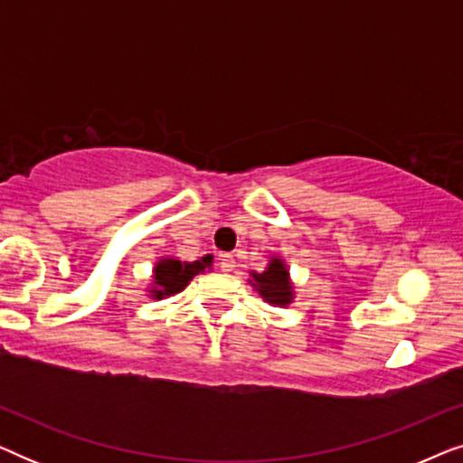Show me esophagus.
<instances>
[{"label": "esophagus", "instance_id": "1", "mask_svg": "<svg viewBox=\"0 0 463 463\" xmlns=\"http://www.w3.org/2000/svg\"><path fill=\"white\" fill-rule=\"evenodd\" d=\"M221 271H233L236 269V259H233L232 255H223L221 257Z\"/></svg>", "mask_w": 463, "mask_h": 463}]
</instances>
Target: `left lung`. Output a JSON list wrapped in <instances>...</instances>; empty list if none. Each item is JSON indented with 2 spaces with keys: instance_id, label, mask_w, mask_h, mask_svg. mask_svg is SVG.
I'll return each instance as SVG.
<instances>
[{
  "instance_id": "left-lung-1",
  "label": "left lung",
  "mask_w": 463,
  "mask_h": 463,
  "mask_svg": "<svg viewBox=\"0 0 463 463\" xmlns=\"http://www.w3.org/2000/svg\"><path fill=\"white\" fill-rule=\"evenodd\" d=\"M252 280H249L259 295L263 297L265 301L271 303V306H280L287 307L288 303H293V282H290L288 269L284 265L282 259L271 257V261L268 263L261 274L252 271Z\"/></svg>"
}]
</instances>
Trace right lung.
I'll list each match as a JSON object with an SVG mask.
<instances>
[{"mask_svg":"<svg viewBox=\"0 0 463 463\" xmlns=\"http://www.w3.org/2000/svg\"><path fill=\"white\" fill-rule=\"evenodd\" d=\"M213 265V255L202 257L200 261H179L175 257L160 259L154 268V287L149 288V297L164 299V297L181 293L192 282V278Z\"/></svg>","mask_w":463,"mask_h":463,"instance_id":"1","label":"right lung"}]
</instances>
